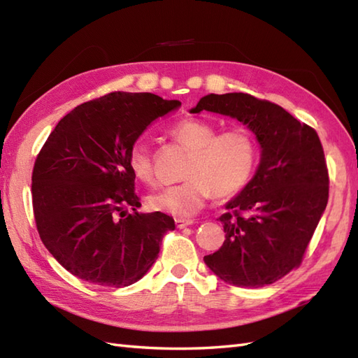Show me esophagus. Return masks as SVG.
<instances>
[{"mask_svg": "<svg viewBox=\"0 0 358 358\" xmlns=\"http://www.w3.org/2000/svg\"><path fill=\"white\" fill-rule=\"evenodd\" d=\"M174 223H176V226H178L179 229H182V228H185V226L193 224L194 222L189 220V219H176V220H174Z\"/></svg>", "mask_w": 358, "mask_h": 358, "instance_id": "34e87169", "label": "esophagus"}]
</instances>
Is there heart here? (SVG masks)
<instances>
[{
    "label": "heart",
    "instance_id": "1",
    "mask_svg": "<svg viewBox=\"0 0 358 358\" xmlns=\"http://www.w3.org/2000/svg\"><path fill=\"white\" fill-rule=\"evenodd\" d=\"M170 135L191 153L184 170L185 180L149 197L155 211L188 219L213 194L226 199L241 193L254 176L258 145L246 129L234 127L217 134V129L206 121L184 120L170 130ZM127 165L139 182L155 184L152 153L143 141L130 147Z\"/></svg>",
    "mask_w": 358,
    "mask_h": 358
}]
</instances>
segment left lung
Masks as SVG:
<instances>
[{
    "mask_svg": "<svg viewBox=\"0 0 358 358\" xmlns=\"http://www.w3.org/2000/svg\"><path fill=\"white\" fill-rule=\"evenodd\" d=\"M202 110L237 118L263 149L255 176L219 217L224 241L205 263L232 285L258 289L273 284L301 266L327 208L324 147L311 126L250 94H209L191 113Z\"/></svg>",
    "mask_w": 358,
    "mask_h": 358,
    "instance_id": "8db88e82",
    "label": "left lung"
}]
</instances>
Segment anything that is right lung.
Here are the masks:
<instances>
[{
  "mask_svg": "<svg viewBox=\"0 0 358 358\" xmlns=\"http://www.w3.org/2000/svg\"><path fill=\"white\" fill-rule=\"evenodd\" d=\"M179 108L150 92H109L73 109L47 138L31 174L33 214L43 246L71 275L120 289L158 258L174 220L136 213L127 156L155 120Z\"/></svg>",
  "mask_w": 358,
  "mask_h": 358,
  "instance_id": "1",
  "label": "right lung"
}]
</instances>
